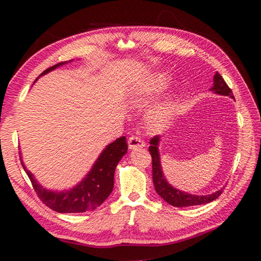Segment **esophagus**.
<instances>
[{"label": "esophagus", "mask_w": 261, "mask_h": 261, "mask_svg": "<svg viewBox=\"0 0 261 261\" xmlns=\"http://www.w3.org/2000/svg\"><path fill=\"white\" fill-rule=\"evenodd\" d=\"M127 144H129V148L131 149L145 146V141L139 136H131L129 140H127Z\"/></svg>", "instance_id": "1"}]
</instances>
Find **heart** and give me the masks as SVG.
I'll return each instance as SVG.
<instances>
[{"label":"heart","instance_id":"b5f03b06","mask_svg":"<svg viewBox=\"0 0 261 261\" xmlns=\"http://www.w3.org/2000/svg\"><path fill=\"white\" fill-rule=\"evenodd\" d=\"M170 82V77L165 73H155L149 77L143 85L140 86L139 92L137 94V99L140 103H145L149 99H152L158 93L168 86ZM174 114V105L171 101L162 105L158 108L148 118V127L153 131L160 130L165 126Z\"/></svg>","mask_w":261,"mask_h":261}]
</instances>
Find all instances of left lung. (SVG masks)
<instances>
[{"label":"left lung","instance_id":"obj_1","mask_svg":"<svg viewBox=\"0 0 261 261\" xmlns=\"http://www.w3.org/2000/svg\"><path fill=\"white\" fill-rule=\"evenodd\" d=\"M211 91L215 92V93L221 95H228L233 98V94L230 90V87L227 85L220 73L216 72L214 76V85L211 87ZM151 146L148 147L149 154L152 156V175H153V183L155 191L158 192L163 200H166L168 204L175 207H188V206H196V205H202L208 204V202L215 200L216 198L222 193L223 190H219L208 196H194V194H190L187 192H182L177 189H174L171 185L167 182L165 176L162 174L161 165H160V158H159V137L154 136L153 138L149 140Z\"/></svg>","mask_w":261,"mask_h":261}]
</instances>
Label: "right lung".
<instances>
[{"mask_svg":"<svg viewBox=\"0 0 261 261\" xmlns=\"http://www.w3.org/2000/svg\"><path fill=\"white\" fill-rule=\"evenodd\" d=\"M64 63L65 62H60V63L53 65V67L46 69L40 76ZM126 143L125 137H121L114 143L109 144L105 148V151L100 154L86 177L76 188L64 192H53L43 189L35 182L32 174L26 169L23 162L21 165L32 183L34 191L37 192L39 199L47 207L59 212V213H83V212L92 211L99 207L112 193L114 188L115 168L127 151Z\"/></svg>","mask_w":261,"mask_h":261,"instance_id":"add662e5","label":"right lung"}]
</instances>
